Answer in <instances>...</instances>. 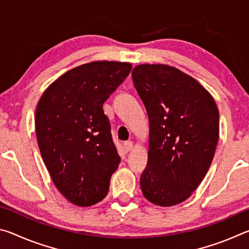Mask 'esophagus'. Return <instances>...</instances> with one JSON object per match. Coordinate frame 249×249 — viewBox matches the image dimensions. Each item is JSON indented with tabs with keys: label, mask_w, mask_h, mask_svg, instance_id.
<instances>
[{
	"label": "esophagus",
	"mask_w": 249,
	"mask_h": 249,
	"mask_svg": "<svg viewBox=\"0 0 249 249\" xmlns=\"http://www.w3.org/2000/svg\"><path fill=\"white\" fill-rule=\"evenodd\" d=\"M133 142H125L123 144V148L124 150L126 151V153H128V151H130L133 149Z\"/></svg>",
	"instance_id": "1"
}]
</instances>
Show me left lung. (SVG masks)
<instances>
[{"mask_svg":"<svg viewBox=\"0 0 249 249\" xmlns=\"http://www.w3.org/2000/svg\"><path fill=\"white\" fill-rule=\"evenodd\" d=\"M132 77L149 120L142 195L156 205H177L191 196L212 162L220 133L217 105L196 79L175 67L140 65Z\"/></svg>","mask_w":249,"mask_h":249,"instance_id":"left-lung-1","label":"left lung"}]
</instances>
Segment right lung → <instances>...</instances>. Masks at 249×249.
<instances>
[{
	"mask_svg": "<svg viewBox=\"0 0 249 249\" xmlns=\"http://www.w3.org/2000/svg\"><path fill=\"white\" fill-rule=\"evenodd\" d=\"M132 69L128 62L92 61L67 71L45 90L36 107L41 157L67 200L91 206L107 195L121 158L103 103Z\"/></svg>",
	"mask_w": 249,
	"mask_h": 249,
	"instance_id": "1",
	"label": "right lung"
}]
</instances>
